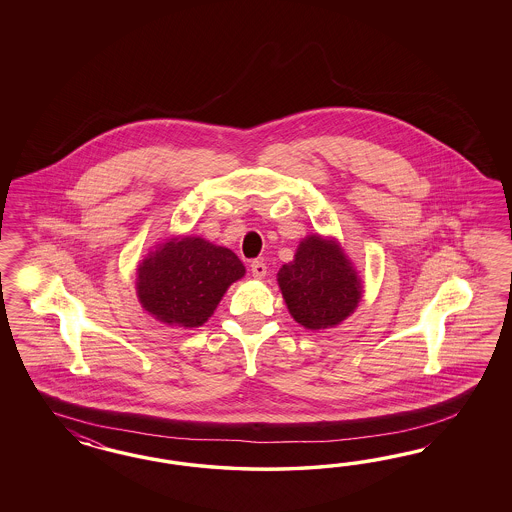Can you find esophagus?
I'll list each match as a JSON object with an SVG mask.
<instances>
[{
    "label": "esophagus",
    "instance_id": "obj_1",
    "mask_svg": "<svg viewBox=\"0 0 512 512\" xmlns=\"http://www.w3.org/2000/svg\"><path fill=\"white\" fill-rule=\"evenodd\" d=\"M251 274H253V278L263 279L266 276V264H264V261H253L251 263Z\"/></svg>",
    "mask_w": 512,
    "mask_h": 512
}]
</instances>
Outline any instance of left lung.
<instances>
[{
  "instance_id": "left-lung-1",
  "label": "left lung",
  "mask_w": 512,
  "mask_h": 512,
  "mask_svg": "<svg viewBox=\"0 0 512 512\" xmlns=\"http://www.w3.org/2000/svg\"><path fill=\"white\" fill-rule=\"evenodd\" d=\"M287 310L298 325L326 330L353 315L364 293L362 279L336 238L308 234L295 259L278 272Z\"/></svg>"
}]
</instances>
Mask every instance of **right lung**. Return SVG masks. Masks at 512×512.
Wrapping results in <instances>:
<instances>
[{
  "label": "right lung",
  "mask_w": 512,
  "mask_h": 512,
  "mask_svg": "<svg viewBox=\"0 0 512 512\" xmlns=\"http://www.w3.org/2000/svg\"><path fill=\"white\" fill-rule=\"evenodd\" d=\"M246 266L223 246L201 236H174L137 266L140 306L155 321L178 328L202 326Z\"/></svg>",
  "instance_id": "obj_1"
}]
</instances>
